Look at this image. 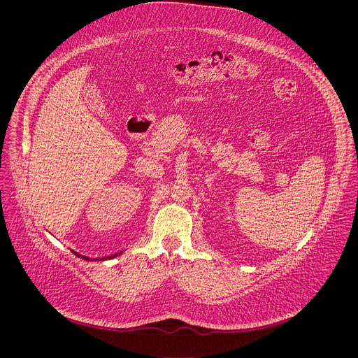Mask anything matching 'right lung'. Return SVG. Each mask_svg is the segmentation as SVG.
Returning <instances> with one entry per match:
<instances>
[{"instance_id":"1","label":"right lung","mask_w":358,"mask_h":358,"mask_svg":"<svg viewBox=\"0 0 358 358\" xmlns=\"http://www.w3.org/2000/svg\"><path fill=\"white\" fill-rule=\"evenodd\" d=\"M73 252V250H72ZM75 255H76V257H80V255L79 253H76V252H73ZM117 255H120V253H115V255H112V257H109V258H103V259H101V261H105V259H112V258H116L117 257ZM83 259H86V261H89V258H86V257H82ZM96 261V259H94ZM99 261V259H97Z\"/></svg>"}]
</instances>
